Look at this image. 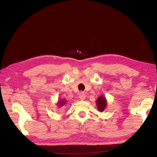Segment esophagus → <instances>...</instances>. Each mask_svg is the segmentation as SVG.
<instances>
[{
	"label": "esophagus",
	"instance_id": "obj_1",
	"mask_svg": "<svg viewBox=\"0 0 157 157\" xmlns=\"http://www.w3.org/2000/svg\"><path fill=\"white\" fill-rule=\"evenodd\" d=\"M79 97L81 100H84L86 98V94L84 92H80L79 94Z\"/></svg>",
	"mask_w": 157,
	"mask_h": 157
}]
</instances>
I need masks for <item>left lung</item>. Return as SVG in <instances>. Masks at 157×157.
Here are the masks:
<instances>
[{"instance_id": "1", "label": "left lung", "mask_w": 157, "mask_h": 157, "mask_svg": "<svg viewBox=\"0 0 157 157\" xmlns=\"http://www.w3.org/2000/svg\"><path fill=\"white\" fill-rule=\"evenodd\" d=\"M96 104L98 111L100 112H103L107 105V101L105 99V97L104 96L98 97V99L96 101Z\"/></svg>"}]
</instances>
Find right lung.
Listing matches in <instances>:
<instances>
[{"mask_svg":"<svg viewBox=\"0 0 157 157\" xmlns=\"http://www.w3.org/2000/svg\"><path fill=\"white\" fill-rule=\"evenodd\" d=\"M57 104H57L58 106H59V107H62V105H63L64 104H66V101H65V100H60Z\"/></svg>","mask_w":157,"mask_h":157,"instance_id":"obj_1","label":"right lung"}]
</instances>
